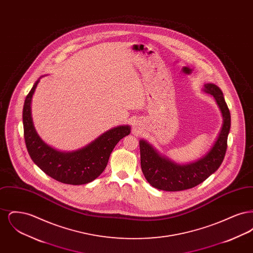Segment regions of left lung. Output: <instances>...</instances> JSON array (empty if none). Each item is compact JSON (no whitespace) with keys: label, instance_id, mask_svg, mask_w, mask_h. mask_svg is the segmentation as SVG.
<instances>
[{"label":"left lung","instance_id":"1","mask_svg":"<svg viewBox=\"0 0 253 253\" xmlns=\"http://www.w3.org/2000/svg\"><path fill=\"white\" fill-rule=\"evenodd\" d=\"M204 90L215 98L224 120L215 143L205 157L193 163L180 165L159 155L145 140L139 141L142 172L147 181L158 190L177 192L192 189L217 170L224 160L230 129L229 107L218 86L207 84H205Z\"/></svg>","mask_w":253,"mask_h":253}]
</instances>
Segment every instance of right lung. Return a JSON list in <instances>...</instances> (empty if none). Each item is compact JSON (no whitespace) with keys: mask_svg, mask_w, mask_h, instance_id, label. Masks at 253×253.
<instances>
[{"mask_svg":"<svg viewBox=\"0 0 253 253\" xmlns=\"http://www.w3.org/2000/svg\"><path fill=\"white\" fill-rule=\"evenodd\" d=\"M38 83L25 97L23 109L24 141L31 159L50 177L61 183L83 185L95 180L106 168L115 146L130 133L131 128L119 126L102 133L83 149L71 153L59 152L44 143L33 126L30 103Z\"/></svg>","mask_w":253,"mask_h":253,"instance_id":"right-lung-1","label":"right lung"}]
</instances>
